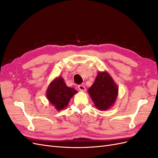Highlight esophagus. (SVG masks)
I'll return each instance as SVG.
<instances>
[{
  "instance_id": "esophagus-1",
  "label": "esophagus",
  "mask_w": 158,
  "mask_h": 158,
  "mask_svg": "<svg viewBox=\"0 0 158 158\" xmlns=\"http://www.w3.org/2000/svg\"><path fill=\"white\" fill-rule=\"evenodd\" d=\"M78 89H79L80 91H82V92H85V87L84 86V85L83 84H82V85H78Z\"/></svg>"
}]
</instances>
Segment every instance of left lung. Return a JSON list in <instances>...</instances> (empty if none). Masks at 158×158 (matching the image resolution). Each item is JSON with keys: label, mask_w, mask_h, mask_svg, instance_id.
Listing matches in <instances>:
<instances>
[{"label": "left lung", "mask_w": 158, "mask_h": 158, "mask_svg": "<svg viewBox=\"0 0 158 158\" xmlns=\"http://www.w3.org/2000/svg\"><path fill=\"white\" fill-rule=\"evenodd\" d=\"M88 92L99 111H107L116 102L118 88L107 71L99 72Z\"/></svg>", "instance_id": "1"}]
</instances>
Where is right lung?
Listing matches in <instances>:
<instances>
[{
    "instance_id": "1",
    "label": "right lung",
    "mask_w": 158,
    "mask_h": 158,
    "mask_svg": "<svg viewBox=\"0 0 158 158\" xmlns=\"http://www.w3.org/2000/svg\"><path fill=\"white\" fill-rule=\"evenodd\" d=\"M78 93L74 88L68 87L64 79L59 76L52 80L47 88L46 97L57 111L64 109L74 95Z\"/></svg>"
}]
</instances>
